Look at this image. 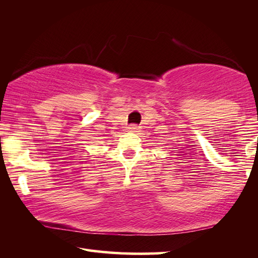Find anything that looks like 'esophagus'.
Listing matches in <instances>:
<instances>
[{
  "mask_svg": "<svg viewBox=\"0 0 258 258\" xmlns=\"http://www.w3.org/2000/svg\"><path fill=\"white\" fill-rule=\"evenodd\" d=\"M128 131H130V132H133V133L138 132V131H139V126L135 125V124L130 125V126H128Z\"/></svg>",
  "mask_w": 258,
  "mask_h": 258,
  "instance_id": "obj_1",
  "label": "esophagus"
}]
</instances>
